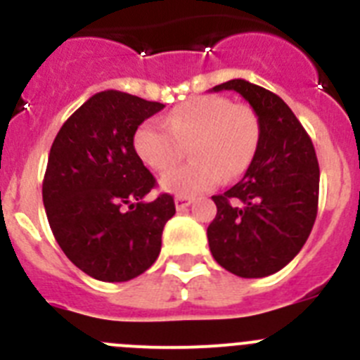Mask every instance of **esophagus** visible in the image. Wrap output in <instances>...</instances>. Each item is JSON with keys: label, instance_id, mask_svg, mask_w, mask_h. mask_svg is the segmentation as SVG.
Masks as SVG:
<instances>
[{"label": "esophagus", "instance_id": "1", "mask_svg": "<svg viewBox=\"0 0 360 360\" xmlns=\"http://www.w3.org/2000/svg\"><path fill=\"white\" fill-rule=\"evenodd\" d=\"M193 203V198H189V196H176L174 198V205H176L178 211H184V209H187Z\"/></svg>", "mask_w": 360, "mask_h": 360}]
</instances>
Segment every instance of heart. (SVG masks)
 Returning <instances> with one entry per match:
<instances>
[{
	"mask_svg": "<svg viewBox=\"0 0 360 360\" xmlns=\"http://www.w3.org/2000/svg\"><path fill=\"white\" fill-rule=\"evenodd\" d=\"M262 139V124L247 104L218 95H200L178 104L160 120H146L133 135V148L148 167L164 173L191 144L193 162L165 173L160 187L178 196H195L238 178L249 169Z\"/></svg>",
	"mask_w": 360,
	"mask_h": 360,
	"instance_id": "obj_1",
	"label": "heart"
}]
</instances>
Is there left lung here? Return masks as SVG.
<instances>
[{
    "label": "left lung",
    "mask_w": 360,
    "mask_h": 360,
    "mask_svg": "<svg viewBox=\"0 0 360 360\" xmlns=\"http://www.w3.org/2000/svg\"><path fill=\"white\" fill-rule=\"evenodd\" d=\"M234 90L262 124L256 157L240 182L212 196L207 227L218 265L240 278H265L297 256L310 236L319 203V164L311 139L281 97L243 79L212 91Z\"/></svg>",
    "instance_id": "8db88e82"
}]
</instances>
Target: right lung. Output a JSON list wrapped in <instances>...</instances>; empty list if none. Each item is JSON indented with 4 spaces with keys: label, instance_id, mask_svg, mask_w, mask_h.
Wrapping results in <instances>:
<instances>
[{
    "label": "right lung",
    "instance_id": "1",
    "mask_svg": "<svg viewBox=\"0 0 360 360\" xmlns=\"http://www.w3.org/2000/svg\"><path fill=\"white\" fill-rule=\"evenodd\" d=\"M164 108L117 90L95 94L57 133L43 180L53 238L98 281H129L157 262L173 196H144L157 180L133 148L136 128Z\"/></svg>",
    "mask_w": 360,
    "mask_h": 360
}]
</instances>
